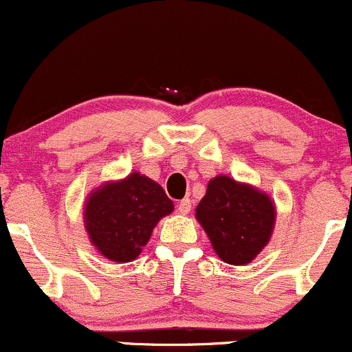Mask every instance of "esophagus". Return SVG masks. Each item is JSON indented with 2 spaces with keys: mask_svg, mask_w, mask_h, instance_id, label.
Here are the masks:
<instances>
[{
  "mask_svg": "<svg viewBox=\"0 0 352 352\" xmlns=\"http://www.w3.org/2000/svg\"><path fill=\"white\" fill-rule=\"evenodd\" d=\"M179 212L182 213V215H187V213L192 210V201H190V199H184L179 201Z\"/></svg>",
  "mask_w": 352,
  "mask_h": 352,
  "instance_id": "esophagus-1",
  "label": "esophagus"
}]
</instances>
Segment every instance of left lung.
Masks as SVG:
<instances>
[{
	"mask_svg": "<svg viewBox=\"0 0 352 352\" xmlns=\"http://www.w3.org/2000/svg\"><path fill=\"white\" fill-rule=\"evenodd\" d=\"M197 220L221 260L245 265L268 243L274 207L270 197L256 188L220 175L210 180L197 207Z\"/></svg>",
	"mask_w": 352,
	"mask_h": 352,
	"instance_id": "left-lung-1",
	"label": "left lung"
}]
</instances>
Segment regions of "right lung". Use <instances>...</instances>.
<instances>
[{
  "instance_id": "obj_1",
  "label": "right lung",
  "mask_w": 352,
  "mask_h": 352,
  "mask_svg": "<svg viewBox=\"0 0 352 352\" xmlns=\"http://www.w3.org/2000/svg\"><path fill=\"white\" fill-rule=\"evenodd\" d=\"M173 201L157 182L140 173L100 187L87 199L84 220L100 254L127 263L139 256L160 218Z\"/></svg>"
}]
</instances>
